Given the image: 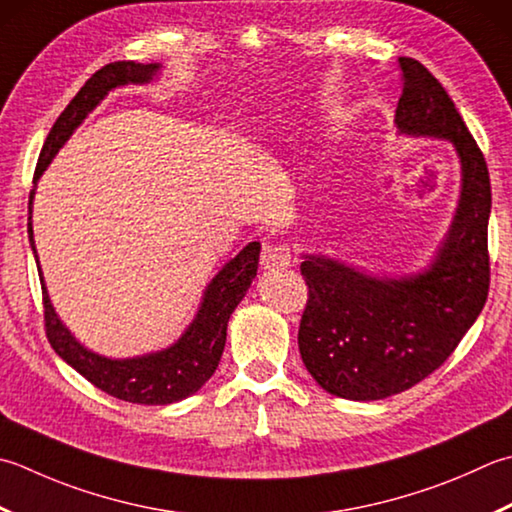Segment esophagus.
<instances>
[{"mask_svg":"<svg viewBox=\"0 0 512 512\" xmlns=\"http://www.w3.org/2000/svg\"><path fill=\"white\" fill-rule=\"evenodd\" d=\"M262 268L266 270H279V268H288L293 264V255H290V248L286 244H264L262 248Z\"/></svg>","mask_w":512,"mask_h":512,"instance_id":"34e87169","label":"esophagus"}]
</instances>
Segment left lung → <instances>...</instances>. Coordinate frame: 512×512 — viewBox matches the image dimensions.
I'll return each instance as SVG.
<instances>
[{"mask_svg":"<svg viewBox=\"0 0 512 512\" xmlns=\"http://www.w3.org/2000/svg\"><path fill=\"white\" fill-rule=\"evenodd\" d=\"M402 135L453 142L462 162V195L453 226L428 270L373 277L322 255H306L308 302L299 353L330 395L373 402L404 393L453 355L482 313L490 286V177L446 88L413 57H399Z\"/></svg>","mask_w":512,"mask_h":512,"instance_id":"left-lung-1","label":"left lung"}]
</instances>
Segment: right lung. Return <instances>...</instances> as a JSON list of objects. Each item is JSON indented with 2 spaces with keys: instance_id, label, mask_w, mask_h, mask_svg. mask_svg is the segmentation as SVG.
<instances>
[{
  "instance_id": "add662e5",
  "label": "right lung",
  "mask_w": 512,
  "mask_h": 512,
  "mask_svg": "<svg viewBox=\"0 0 512 512\" xmlns=\"http://www.w3.org/2000/svg\"><path fill=\"white\" fill-rule=\"evenodd\" d=\"M159 64H137V62H113L99 68L88 82L79 88V93L70 99L64 113L57 117V122L50 128L44 142L42 153L37 159L35 182L44 173L50 159L57 155V150L66 144V139L73 135V130L84 122V117L108 95V90L126 84H148L157 75ZM33 195L30 193L28 213H33ZM28 239L30 248L35 253V262L39 270V282H42L44 295V324L46 337L55 353L64 359L68 366H73L79 375L86 377L90 384L97 386L104 393L117 399H124L130 404L144 406H166L186 399L197 393L222 359L226 344V326L237 304L242 302L246 290L253 284L257 275L259 262V242H250L242 253L219 270L213 282L206 286L197 315L184 335L177 342L133 359H108L97 353H90L77 339L70 335V330L59 322L53 304L48 299V290L44 286L42 268H39L33 224L28 217Z\"/></svg>"
}]
</instances>
